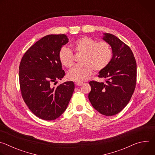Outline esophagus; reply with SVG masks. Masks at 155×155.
<instances>
[{"label":"esophagus","mask_w":155,"mask_h":155,"mask_svg":"<svg viewBox=\"0 0 155 155\" xmlns=\"http://www.w3.org/2000/svg\"><path fill=\"white\" fill-rule=\"evenodd\" d=\"M75 84L77 86H81L83 84V83L82 82H77Z\"/></svg>","instance_id":"esophagus-1"}]
</instances>
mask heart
Wrapping results in <instances>:
<instances>
[{
	"label": "heart",
	"mask_w": 155,
	"mask_h": 155,
	"mask_svg": "<svg viewBox=\"0 0 155 155\" xmlns=\"http://www.w3.org/2000/svg\"><path fill=\"white\" fill-rule=\"evenodd\" d=\"M76 53L82 54L80 59L81 64L75 66L68 74L70 80L81 81L87 80L93 72L106 68L112 59V50L106 41L97 42L91 38L84 37L77 40L73 45ZM59 59L65 68L74 65V55L68 48L62 47L58 54Z\"/></svg>",
	"instance_id": "b5f03b06"
}]
</instances>
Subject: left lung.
I'll use <instances>...</instances> for the list:
<instances>
[{"label":"left lung","mask_w":155,"mask_h":155,"mask_svg":"<svg viewBox=\"0 0 155 155\" xmlns=\"http://www.w3.org/2000/svg\"><path fill=\"white\" fill-rule=\"evenodd\" d=\"M111 46V62L98 77L105 78V83L90 81L91 90L88 98L100 114L113 116L129 103L134 93L137 78V64L130 48L113 34L105 33L102 38Z\"/></svg>","instance_id":"left-lung-1"}]
</instances>
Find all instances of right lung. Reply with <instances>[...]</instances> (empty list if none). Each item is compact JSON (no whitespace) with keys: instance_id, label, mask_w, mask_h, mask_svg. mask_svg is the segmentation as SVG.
I'll return each instance as SVG.
<instances>
[{"instance_id":"obj_1","label":"right lung","mask_w":155,"mask_h":155,"mask_svg":"<svg viewBox=\"0 0 155 155\" xmlns=\"http://www.w3.org/2000/svg\"><path fill=\"white\" fill-rule=\"evenodd\" d=\"M69 41L66 35H48L31 47L19 68L22 97L31 111L47 121L59 118L67 108L74 91L73 81L53 86L65 75L59 51Z\"/></svg>"}]
</instances>
